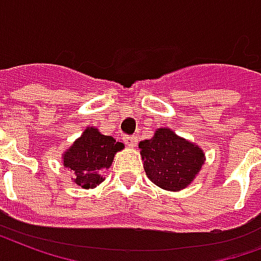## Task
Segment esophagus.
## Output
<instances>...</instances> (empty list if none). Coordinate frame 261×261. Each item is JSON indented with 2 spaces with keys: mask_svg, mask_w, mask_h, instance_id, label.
I'll return each instance as SVG.
<instances>
[{
  "mask_svg": "<svg viewBox=\"0 0 261 261\" xmlns=\"http://www.w3.org/2000/svg\"><path fill=\"white\" fill-rule=\"evenodd\" d=\"M124 141H125V144L129 145V147H136L137 144L136 136H125Z\"/></svg>",
  "mask_w": 261,
  "mask_h": 261,
  "instance_id": "1",
  "label": "esophagus"
}]
</instances>
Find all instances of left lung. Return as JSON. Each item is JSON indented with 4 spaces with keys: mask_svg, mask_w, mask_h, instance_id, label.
I'll use <instances>...</instances> for the list:
<instances>
[{
    "mask_svg": "<svg viewBox=\"0 0 261 261\" xmlns=\"http://www.w3.org/2000/svg\"><path fill=\"white\" fill-rule=\"evenodd\" d=\"M148 178L162 189L178 192L187 188L204 165L199 145L177 136L171 129L159 128L149 140L139 144Z\"/></svg>",
    "mask_w": 261,
    "mask_h": 261,
    "instance_id": "8db88e82",
    "label": "left lung"
}]
</instances>
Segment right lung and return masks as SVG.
Returning <instances> with one entry per match:
<instances>
[{"label":"right lung","instance_id":"obj_1","mask_svg":"<svg viewBox=\"0 0 261 261\" xmlns=\"http://www.w3.org/2000/svg\"><path fill=\"white\" fill-rule=\"evenodd\" d=\"M122 148V143L88 126L64 152V166L74 173V184L84 189H92L105 179L100 173L112 166L114 155Z\"/></svg>","mask_w":261,"mask_h":261}]
</instances>
